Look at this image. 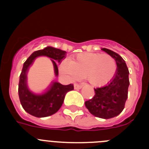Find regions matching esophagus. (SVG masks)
<instances>
[{
    "instance_id": "esophagus-1",
    "label": "esophagus",
    "mask_w": 149,
    "mask_h": 149,
    "mask_svg": "<svg viewBox=\"0 0 149 149\" xmlns=\"http://www.w3.org/2000/svg\"><path fill=\"white\" fill-rule=\"evenodd\" d=\"M82 85L81 84H74V89H80L82 88Z\"/></svg>"
}]
</instances>
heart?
Here are the masks:
<instances>
[{
    "instance_id": "heart-1",
    "label": "heart",
    "mask_w": 149,
    "mask_h": 149,
    "mask_svg": "<svg viewBox=\"0 0 149 149\" xmlns=\"http://www.w3.org/2000/svg\"><path fill=\"white\" fill-rule=\"evenodd\" d=\"M116 62L108 54L83 53L72 61H64L60 71L72 79L85 77L93 86H103L116 72Z\"/></svg>"
}]
</instances>
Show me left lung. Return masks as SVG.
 <instances>
[{
  "label": "left lung",
  "instance_id": "obj_1",
  "mask_svg": "<svg viewBox=\"0 0 149 149\" xmlns=\"http://www.w3.org/2000/svg\"><path fill=\"white\" fill-rule=\"evenodd\" d=\"M116 62L117 69L113 78L106 86L94 88L93 98L85 101L91 114L101 119H110L119 115L125 108L127 98L129 71L125 61L114 51L102 48Z\"/></svg>",
  "mask_w": 149,
  "mask_h": 149
}]
</instances>
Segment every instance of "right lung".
Here are the masks:
<instances>
[{"mask_svg":"<svg viewBox=\"0 0 149 149\" xmlns=\"http://www.w3.org/2000/svg\"><path fill=\"white\" fill-rule=\"evenodd\" d=\"M65 51L60 49L47 47L43 50H39L32 54L24 62L20 74L18 84V95L22 107L27 113L36 117H46L53 115L58 111L63 103L65 94L74 89L72 84L62 85L54 82L45 93L35 95L27 86V72L28 68L37 56H46L52 59L56 76L58 75L57 62L60 63L65 57Z\"/></svg>","mask_w":149,"mask_h":149,"instance_id":"obj_1","label":"right lung"}]
</instances>
